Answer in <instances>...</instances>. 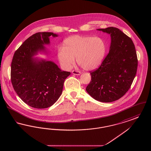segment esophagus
Masks as SVG:
<instances>
[{"instance_id": "esophagus-1", "label": "esophagus", "mask_w": 151, "mask_h": 151, "mask_svg": "<svg viewBox=\"0 0 151 151\" xmlns=\"http://www.w3.org/2000/svg\"><path fill=\"white\" fill-rule=\"evenodd\" d=\"M72 74L75 75H80L81 74V72L78 71H76V70H73L72 71Z\"/></svg>"}]
</instances>
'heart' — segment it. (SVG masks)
Returning <instances> with one entry per match:
<instances>
[{"mask_svg": "<svg viewBox=\"0 0 151 151\" xmlns=\"http://www.w3.org/2000/svg\"><path fill=\"white\" fill-rule=\"evenodd\" d=\"M106 49V44L101 37L75 35L65 39L63 47L58 49V59L63 68L70 70L76 57L77 63L89 71L101 64Z\"/></svg>", "mask_w": 151, "mask_h": 151, "instance_id": "1", "label": "heart"}]
</instances>
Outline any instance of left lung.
<instances>
[{
	"mask_svg": "<svg viewBox=\"0 0 151 151\" xmlns=\"http://www.w3.org/2000/svg\"><path fill=\"white\" fill-rule=\"evenodd\" d=\"M97 30L110 35L111 45L100 66L90 72L91 81L86 91L96 100L111 102L130 88L137 73V52L132 40L121 30L115 27Z\"/></svg>",
	"mask_w": 151,
	"mask_h": 151,
	"instance_id": "8db88e82",
	"label": "left lung"
}]
</instances>
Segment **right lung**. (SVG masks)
Masks as SVG:
<instances>
[{
  "label": "right lung",
  "instance_id": "obj_1",
  "mask_svg": "<svg viewBox=\"0 0 151 151\" xmlns=\"http://www.w3.org/2000/svg\"><path fill=\"white\" fill-rule=\"evenodd\" d=\"M52 32H38L27 39L14 52L11 80L15 92L25 104L37 109L52 106L62 93L65 79L71 72L62 71L54 62L33 57L46 51L44 45Z\"/></svg>",
  "mask_w": 151,
  "mask_h": 151
}]
</instances>
